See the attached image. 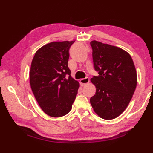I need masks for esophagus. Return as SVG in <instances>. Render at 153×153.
<instances>
[{"mask_svg": "<svg viewBox=\"0 0 153 153\" xmlns=\"http://www.w3.org/2000/svg\"><path fill=\"white\" fill-rule=\"evenodd\" d=\"M79 83H80L81 85L84 86V85H85L86 84L89 83V79L88 78V77H85V78L81 79L79 80Z\"/></svg>", "mask_w": 153, "mask_h": 153, "instance_id": "1", "label": "esophagus"}]
</instances>
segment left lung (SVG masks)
I'll list each match as a JSON object with an SVG mask.
<instances>
[{"label": "left lung", "mask_w": 153, "mask_h": 153, "mask_svg": "<svg viewBox=\"0 0 153 153\" xmlns=\"http://www.w3.org/2000/svg\"><path fill=\"white\" fill-rule=\"evenodd\" d=\"M93 61L99 76L91 79L96 87L91 97L92 108L100 118L114 119L128 107L137 86V71L132 58L122 48L97 41L90 42Z\"/></svg>", "instance_id": "1"}]
</instances>
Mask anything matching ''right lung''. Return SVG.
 I'll list each match as a JSON object with an SVG mask.
<instances>
[{
    "label": "right lung",
    "instance_id": "right-lung-1",
    "mask_svg": "<svg viewBox=\"0 0 153 153\" xmlns=\"http://www.w3.org/2000/svg\"><path fill=\"white\" fill-rule=\"evenodd\" d=\"M75 41H54L35 53L30 71V86L35 99L47 115L62 117L69 112L79 83L68 66L69 49Z\"/></svg>",
    "mask_w": 153,
    "mask_h": 153
}]
</instances>
